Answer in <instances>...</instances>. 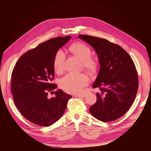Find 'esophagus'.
I'll use <instances>...</instances> for the list:
<instances>
[{"mask_svg":"<svg viewBox=\"0 0 151 151\" xmlns=\"http://www.w3.org/2000/svg\"><path fill=\"white\" fill-rule=\"evenodd\" d=\"M74 97H82V98H83V97H84V94H78V95H74L73 96Z\"/></svg>","mask_w":151,"mask_h":151,"instance_id":"34e87169","label":"esophagus"}]
</instances>
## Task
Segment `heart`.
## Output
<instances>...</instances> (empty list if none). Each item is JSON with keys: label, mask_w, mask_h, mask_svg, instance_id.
I'll list each match as a JSON object with an SVG mask.
<instances>
[{"label": "heart", "mask_w": 151, "mask_h": 151, "mask_svg": "<svg viewBox=\"0 0 151 151\" xmlns=\"http://www.w3.org/2000/svg\"><path fill=\"white\" fill-rule=\"evenodd\" d=\"M70 51L79 60L82 66L91 73H95L99 66V58L91 55V51L89 47L82 42H77L72 44ZM65 54L61 50H58L54 58V68L57 73H60L64 68ZM89 82L88 76L85 73H68L63 76L60 81V87L66 93L78 94L81 93L83 87Z\"/></svg>", "instance_id": "heart-1"}]
</instances>
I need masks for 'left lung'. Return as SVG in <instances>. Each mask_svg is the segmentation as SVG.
<instances>
[{"instance_id": "left-lung-1", "label": "left lung", "mask_w": 151, "mask_h": 151, "mask_svg": "<svg viewBox=\"0 0 151 151\" xmlns=\"http://www.w3.org/2000/svg\"><path fill=\"white\" fill-rule=\"evenodd\" d=\"M96 51L100 70L93 88H99L97 101L90 107L91 114L103 122L115 121L132 106L138 90L139 80L134 63L119 45L106 39L80 35Z\"/></svg>"}]
</instances>
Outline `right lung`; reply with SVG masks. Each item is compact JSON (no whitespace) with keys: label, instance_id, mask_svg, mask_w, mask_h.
<instances>
[{"label":"right lung","instance_id":"obj_1","mask_svg":"<svg viewBox=\"0 0 151 151\" xmlns=\"http://www.w3.org/2000/svg\"><path fill=\"white\" fill-rule=\"evenodd\" d=\"M70 38L57 37L42 43L21 56L14 66L11 76L14 103L21 115L35 124L48 127L55 123L63 116L72 98L60 89L54 97L48 98V92L57 87L51 83L55 54Z\"/></svg>","mask_w":151,"mask_h":151}]
</instances>
